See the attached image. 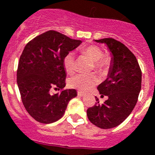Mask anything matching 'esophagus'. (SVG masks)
Instances as JSON below:
<instances>
[{
  "instance_id": "1",
  "label": "esophagus",
  "mask_w": 155,
  "mask_h": 155,
  "mask_svg": "<svg viewBox=\"0 0 155 155\" xmlns=\"http://www.w3.org/2000/svg\"><path fill=\"white\" fill-rule=\"evenodd\" d=\"M78 97H83L85 94H84V93H82V92L78 91Z\"/></svg>"
}]
</instances>
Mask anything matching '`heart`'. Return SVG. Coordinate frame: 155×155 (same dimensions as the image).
<instances>
[{"label": "heart", "mask_w": 155, "mask_h": 155, "mask_svg": "<svg viewBox=\"0 0 155 155\" xmlns=\"http://www.w3.org/2000/svg\"><path fill=\"white\" fill-rule=\"evenodd\" d=\"M81 53L93 61V67L100 75L104 76L108 72L112 63V58L109 54H104L103 51L97 45H89L82 47ZM64 69L72 74L75 70V57L72 52L64 56L62 60ZM98 82L97 78L93 74H79L70 78L69 85L80 91H88Z\"/></svg>", "instance_id": "1"}]
</instances>
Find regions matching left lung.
<instances>
[{"mask_svg": "<svg viewBox=\"0 0 155 155\" xmlns=\"http://www.w3.org/2000/svg\"><path fill=\"white\" fill-rule=\"evenodd\" d=\"M105 43L112 56L108 78L97 87L101 97L108 100L87 109L89 121L102 129L118 126L131 114L141 90L142 71L134 54L120 41L112 38L95 40Z\"/></svg>", "mask_w": 155, "mask_h": 155, "instance_id": "8db88e82", "label": "left lung"}]
</instances>
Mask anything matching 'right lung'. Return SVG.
Wrapping results in <instances>:
<instances>
[{"label": "right lung", "instance_id": "obj_1", "mask_svg": "<svg viewBox=\"0 0 155 155\" xmlns=\"http://www.w3.org/2000/svg\"><path fill=\"white\" fill-rule=\"evenodd\" d=\"M81 43V40L51 30L34 38L24 47L18 64L17 85L24 108L38 122L58 120L69 101L77 97L75 89H63L66 74L62 60ZM52 88L63 90L51 94Z\"/></svg>", "mask_w": 155, "mask_h": 155}]
</instances>
